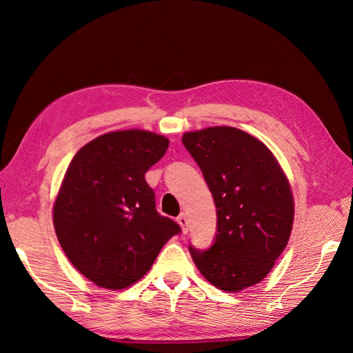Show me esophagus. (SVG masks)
Here are the masks:
<instances>
[{
    "label": "esophagus",
    "mask_w": 353,
    "mask_h": 353,
    "mask_svg": "<svg viewBox=\"0 0 353 353\" xmlns=\"http://www.w3.org/2000/svg\"><path fill=\"white\" fill-rule=\"evenodd\" d=\"M176 221H178V223H179L181 230H183L184 232H187V231H188V219H187L185 213H181V215L176 218Z\"/></svg>",
    "instance_id": "34e87169"
}]
</instances>
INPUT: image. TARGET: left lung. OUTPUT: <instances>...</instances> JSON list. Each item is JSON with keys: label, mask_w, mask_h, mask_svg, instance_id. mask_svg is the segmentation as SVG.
Segmentation results:
<instances>
[{"label": "left lung", "mask_w": 353, "mask_h": 353, "mask_svg": "<svg viewBox=\"0 0 353 353\" xmlns=\"http://www.w3.org/2000/svg\"><path fill=\"white\" fill-rule=\"evenodd\" d=\"M183 144L201 169L216 206V234L206 250L188 245L201 275L219 290L262 281L293 227L290 184L258 138L231 126L187 132Z\"/></svg>", "instance_id": "8db88e82"}]
</instances>
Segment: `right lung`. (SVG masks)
I'll return each mask as SVG.
<instances>
[{"label": "right lung", "mask_w": 353, "mask_h": 353, "mask_svg": "<svg viewBox=\"0 0 353 353\" xmlns=\"http://www.w3.org/2000/svg\"><path fill=\"white\" fill-rule=\"evenodd\" d=\"M168 145V138L148 131H116L72 159L52 222L72 265L99 287L122 290L137 283L181 232L175 221L159 215L145 181Z\"/></svg>", "instance_id": "add662e5"}]
</instances>
